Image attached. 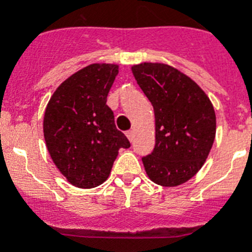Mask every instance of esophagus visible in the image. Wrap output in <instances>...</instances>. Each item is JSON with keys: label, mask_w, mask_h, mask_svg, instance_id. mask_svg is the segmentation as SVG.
I'll list each match as a JSON object with an SVG mask.
<instances>
[{"label": "esophagus", "mask_w": 252, "mask_h": 252, "mask_svg": "<svg viewBox=\"0 0 252 252\" xmlns=\"http://www.w3.org/2000/svg\"><path fill=\"white\" fill-rule=\"evenodd\" d=\"M126 134V137H128V140H129L130 142L133 141V130H128Z\"/></svg>", "instance_id": "1"}]
</instances>
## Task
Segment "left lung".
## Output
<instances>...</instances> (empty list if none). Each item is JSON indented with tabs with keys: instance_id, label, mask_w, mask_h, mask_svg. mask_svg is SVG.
I'll return each mask as SVG.
<instances>
[{
	"instance_id": "8db88e82",
	"label": "left lung",
	"mask_w": 252,
	"mask_h": 252,
	"mask_svg": "<svg viewBox=\"0 0 252 252\" xmlns=\"http://www.w3.org/2000/svg\"><path fill=\"white\" fill-rule=\"evenodd\" d=\"M132 73L152 103L156 146L142 157L152 182L176 187L189 180L207 161L216 137L213 104L201 87L170 65L142 63Z\"/></svg>"
}]
</instances>
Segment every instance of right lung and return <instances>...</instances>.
I'll return each instance as SVG.
<instances>
[{
  "mask_svg": "<svg viewBox=\"0 0 252 252\" xmlns=\"http://www.w3.org/2000/svg\"><path fill=\"white\" fill-rule=\"evenodd\" d=\"M118 73L116 64L87 65L57 87L45 108L43 132L49 156L78 188L106 182L119 149L130 146L106 104Z\"/></svg>",
  "mask_w": 252,
  "mask_h": 252,
  "instance_id": "obj_1",
  "label": "right lung"
}]
</instances>
